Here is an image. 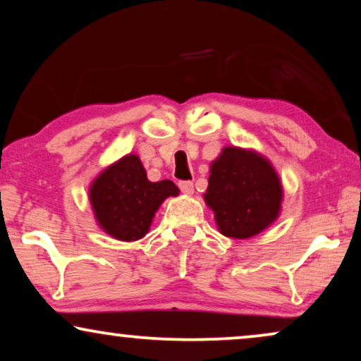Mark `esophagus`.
<instances>
[{"label": "esophagus", "mask_w": 361, "mask_h": 361, "mask_svg": "<svg viewBox=\"0 0 361 361\" xmlns=\"http://www.w3.org/2000/svg\"><path fill=\"white\" fill-rule=\"evenodd\" d=\"M179 187H180V190L184 192V194H187V195L194 194V184H192L190 180H180L179 182Z\"/></svg>", "instance_id": "esophagus-1"}]
</instances>
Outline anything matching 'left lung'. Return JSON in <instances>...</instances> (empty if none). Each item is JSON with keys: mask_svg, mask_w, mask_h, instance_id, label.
<instances>
[{"mask_svg": "<svg viewBox=\"0 0 361 361\" xmlns=\"http://www.w3.org/2000/svg\"><path fill=\"white\" fill-rule=\"evenodd\" d=\"M204 199L215 212L220 233L245 240L278 219L283 185L268 159L255 151L228 146L212 162Z\"/></svg>", "mask_w": 361, "mask_h": 361, "instance_id": "8db88e82", "label": "left lung"}]
</instances>
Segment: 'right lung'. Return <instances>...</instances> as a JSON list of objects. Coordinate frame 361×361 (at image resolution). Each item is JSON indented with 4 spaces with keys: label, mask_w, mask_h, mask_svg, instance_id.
<instances>
[{
    "label": "right lung",
    "mask_w": 361,
    "mask_h": 361,
    "mask_svg": "<svg viewBox=\"0 0 361 361\" xmlns=\"http://www.w3.org/2000/svg\"><path fill=\"white\" fill-rule=\"evenodd\" d=\"M171 195H179L174 182H151L136 154H128L106 167L90 185L98 225L121 241L142 238L159 205Z\"/></svg>",
    "instance_id": "1"
}]
</instances>
